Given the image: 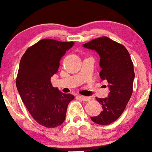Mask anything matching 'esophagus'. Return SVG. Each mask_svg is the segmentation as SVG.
Returning <instances> with one entry per match:
<instances>
[{"label": "esophagus", "instance_id": "esophagus-1", "mask_svg": "<svg viewBox=\"0 0 152 152\" xmlns=\"http://www.w3.org/2000/svg\"><path fill=\"white\" fill-rule=\"evenodd\" d=\"M77 97L78 99H81L82 101H83V102H88V101H90V97H88V96H77Z\"/></svg>", "mask_w": 152, "mask_h": 152}]
</instances>
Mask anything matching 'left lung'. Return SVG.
I'll return each instance as SVG.
<instances>
[{
  "mask_svg": "<svg viewBox=\"0 0 152 152\" xmlns=\"http://www.w3.org/2000/svg\"><path fill=\"white\" fill-rule=\"evenodd\" d=\"M83 46L99 53L100 77L109 83L108 97L96 98L102 104V111L91 119L100 125L110 124L119 118L132 96L135 77L133 62L123 45L106 36L92 40Z\"/></svg>",
  "mask_w": 152,
  "mask_h": 152,
  "instance_id": "obj_1",
  "label": "left lung"
}]
</instances>
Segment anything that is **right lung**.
<instances>
[{"label": "right lung", "instance_id": "1", "mask_svg": "<svg viewBox=\"0 0 152 152\" xmlns=\"http://www.w3.org/2000/svg\"><path fill=\"white\" fill-rule=\"evenodd\" d=\"M74 42L42 39L23 55L16 78V87L23 102L40 125L55 128L64 121L74 95L54 88L50 78L58 72L60 61Z\"/></svg>", "mask_w": 152, "mask_h": 152}]
</instances>
